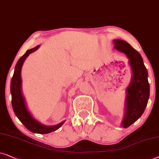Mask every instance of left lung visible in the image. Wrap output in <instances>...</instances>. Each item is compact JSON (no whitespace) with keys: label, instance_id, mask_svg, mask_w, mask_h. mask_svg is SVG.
Here are the masks:
<instances>
[{"label":"left lung","instance_id":"obj_1","mask_svg":"<svg viewBox=\"0 0 159 159\" xmlns=\"http://www.w3.org/2000/svg\"><path fill=\"white\" fill-rule=\"evenodd\" d=\"M113 41L114 48L126 55L132 71V81L126 89L125 114L121 123L123 127L127 128L143 115L147 106L150 96L148 71L141 55L130 44L119 39Z\"/></svg>","mask_w":159,"mask_h":159}]
</instances>
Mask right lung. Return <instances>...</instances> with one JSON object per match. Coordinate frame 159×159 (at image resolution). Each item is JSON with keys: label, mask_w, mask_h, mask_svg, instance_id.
Here are the masks:
<instances>
[{"label": "right lung", "mask_w": 159, "mask_h": 159, "mask_svg": "<svg viewBox=\"0 0 159 159\" xmlns=\"http://www.w3.org/2000/svg\"><path fill=\"white\" fill-rule=\"evenodd\" d=\"M39 45L36 47L27 50L18 62L14 69L13 77L11 81V105L14 112L19 120L24 124L27 129L33 133L38 134H48L56 131L64 124L65 120L55 126H46L38 121L33 117L27 108L26 103L22 92V78H21V70L23 63L30 54L36 51Z\"/></svg>", "instance_id": "add662e5"}]
</instances>
